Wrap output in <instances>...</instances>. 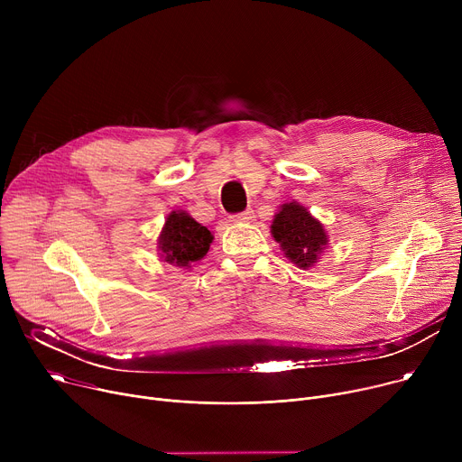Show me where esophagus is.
Instances as JSON below:
<instances>
[{
  "mask_svg": "<svg viewBox=\"0 0 462 462\" xmlns=\"http://www.w3.org/2000/svg\"><path fill=\"white\" fill-rule=\"evenodd\" d=\"M234 221L236 223H252L254 221V210H245V212L234 216Z\"/></svg>",
  "mask_w": 462,
  "mask_h": 462,
  "instance_id": "esophagus-1",
  "label": "esophagus"
}]
</instances>
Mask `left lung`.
Here are the masks:
<instances>
[{
	"label": "left lung",
	"instance_id": "8db88e82",
	"mask_svg": "<svg viewBox=\"0 0 462 462\" xmlns=\"http://www.w3.org/2000/svg\"><path fill=\"white\" fill-rule=\"evenodd\" d=\"M271 234L280 243L285 257L303 271L316 265L328 245L323 225L298 201L280 207L273 219Z\"/></svg>",
	"mask_w": 462,
	"mask_h": 462
}]
</instances>
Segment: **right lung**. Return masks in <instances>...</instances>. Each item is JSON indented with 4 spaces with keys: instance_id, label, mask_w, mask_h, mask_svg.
I'll return each mask as SVG.
<instances>
[{
    "instance_id": "add662e5",
    "label": "right lung",
    "mask_w": 462,
    "mask_h": 462,
    "mask_svg": "<svg viewBox=\"0 0 462 462\" xmlns=\"http://www.w3.org/2000/svg\"><path fill=\"white\" fill-rule=\"evenodd\" d=\"M214 241V234L197 223L188 212L173 210L157 237V250L162 261L179 269H189L191 263L201 261Z\"/></svg>"
}]
</instances>
